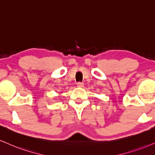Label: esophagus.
<instances>
[{
  "label": "esophagus",
  "mask_w": 155,
  "mask_h": 155,
  "mask_svg": "<svg viewBox=\"0 0 155 155\" xmlns=\"http://www.w3.org/2000/svg\"><path fill=\"white\" fill-rule=\"evenodd\" d=\"M77 87H84V83L83 82H78L77 83Z\"/></svg>",
  "instance_id": "esophagus-1"
}]
</instances>
